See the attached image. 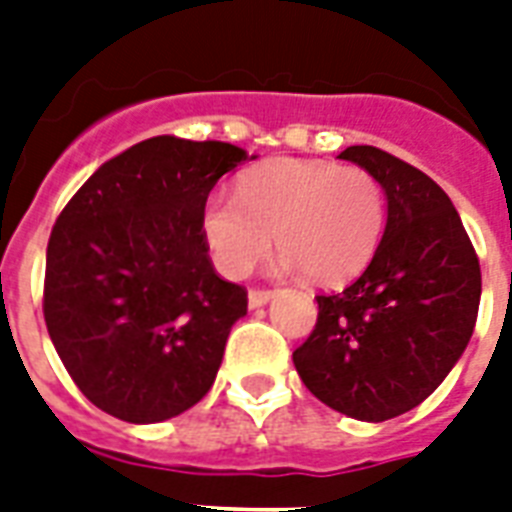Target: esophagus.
<instances>
[{"instance_id":"obj_1","label":"esophagus","mask_w":512,"mask_h":512,"mask_svg":"<svg viewBox=\"0 0 512 512\" xmlns=\"http://www.w3.org/2000/svg\"><path fill=\"white\" fill-rule=\"evenodd\" d=\"M273 295H276V292H271V289H252L247 297L249 308H252V311H255V308H263L265 303H271Z\"/></svg>"}]
</instances>
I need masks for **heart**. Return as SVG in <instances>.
<instances>
[{
  "label": "heart",
  "mask_w": 512,
  "mask_h": 512,
  "mask_svg": "<svg viewBox=\"0 0 512 512\" xmlns=\"http://www.w3.org/2000/svg\"><path fill=\"white\" fill-rule=\"evenodd\" d=\"M201 239L228 279H247L276 247L287 271L337 287L356 279L380 247L385 193L364 167L271 159L241 175L236 199L212 193L199 215Z\"/></svg>",
  "instance_id": "b5f03b06"
}]
</instances>
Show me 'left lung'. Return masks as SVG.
Instances as JSON below:
<instances>
[{"mask_svg":"<svg viewBox=\"0 0 512 512\" xmlns=\"http://www.w3.org/2000/svg\"><path fill=\"white\" fill-rule=\"evenodd\" d=\"M340 159L380 180L388 220L366 271L316 297L319 321L292 361L321 404L385 422L422 404L465 353L481 268L452 199L425 172L374 146Z\"/></svg>","mask_w":512,"mask_h":512,"instance_id":"obj_1","label":"left lung"}]
</instances>
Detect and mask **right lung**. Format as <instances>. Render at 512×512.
<instances>
[{
	"instance_id": "1",
	"label": "right lung",
	"mask_w": 512,
	"mask_h": 512,
	"mask_svg": "<svg viewBox=\"0 0 512 512\" xmlns=\"http://www.w3.org/2000/svg\"><path fill=\"white\" fill-rule=\"evenodd\" d=\"M247 159L220 140L148 138L100 164L60 212L44 321L76 388L111 417L164 422L212 388L247 292L215 273L199 215Z\"/></svg>"
}]
</instances>
